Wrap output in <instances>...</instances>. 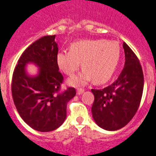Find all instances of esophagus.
<instances>
[{"mask_svg": "<svg viewBox=\"0 0 156 156\" xmlns=\"http://www.w3.org/2000/svg\"><path fill=\"white\" fill-rule=\"evenodd\" d=\"M83 91H84V89L78 88V90H77V94H78V95H82V94L83 93Z\"/></svg>", "mask_w": 156, "mask_h": 156, "instance_id": "1", "label": "esophagus"}]
</instances>
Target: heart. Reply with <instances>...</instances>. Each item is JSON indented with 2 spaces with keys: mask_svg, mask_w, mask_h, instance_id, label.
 Masks as SVG:
<instances>
[{
  "mask_svg": "<svg viewBox=\"0 0 156 156\" xmlns=\"http://www.w3.org/2000/svg\"><path fill=\"white\" fill-rule=\"evenodd\" d=\"M69 51L58 52L55 60L60 71L69 76L77 72L82 63L83 73L68 81L73 86L91 80L96 84L107 83L114 76L120 61V46L115 41L81 40L71 44Z\"/></svg>",
  "mask_w": 156,
  "mask_h": 156,
  "instance_id": "b5f03b06",
  "label": "heart"
}]
</instances>
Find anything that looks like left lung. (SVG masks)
I'll list each match as a JSON object with an SVG mask.
<instances>
[{
	"label": "left lung",
	"mask_w": 156,
	"mask_h": 156,
	"mask_svg": "<svg viewBox=\"0 0 156 156\" xmlns=\"http://www.w3.org/2000/svg\"><path fill=\"white\" fill-rule=\"evenodd\" d=\"M123 47L125 64L117 80L104 89H91L95 97L92 117L97 125L108 131L120 129L130 122L143 92L144 76L138 58L125 42Z\"/></svg>",
	"instance_id": "obj_1"
}]
</instances>
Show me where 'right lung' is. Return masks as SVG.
Instances as JSON below:
<instances>
[{"label": "right lung", "mask_w": 156, "mask_h": 156, "mask_svg": "<svg viewBox=\"0 0 156 156\" xmlns=\"http://www.w3.org/2000/svg\"><path fill=\"white\" fill-rule=\"evenodd\" d=\"M55 38V35L45 36L31 44L18 60L12 77V97L18 112L28 126L39 132L59 128L66 119L67 103L76 95L73 87L59 92L64 78L55 60L58 45ZM29 62L39 68L36 76L26 72Z\"/></svg>", "instance_id": "obj_1"}]
</instances>
